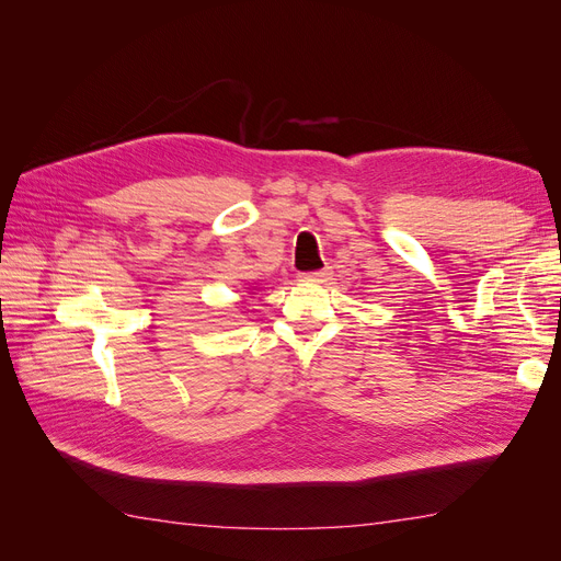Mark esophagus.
<instances>
[{
    "label": "esophagus",
    "mask_w": 561,
    "mask_h": 561,
    "mask_svg": "<svg viewBox=\"0 0 561 561\" xmlns=\"http://www.w3.org/2000/svg\"><path fill=\"white\" fill-rule=\"evenodd\" d=\"M301 280H309V283H322L328 278V271H309V274H301Z\"/></svg>",
    "instance_id": "1"
}]
</instances>
